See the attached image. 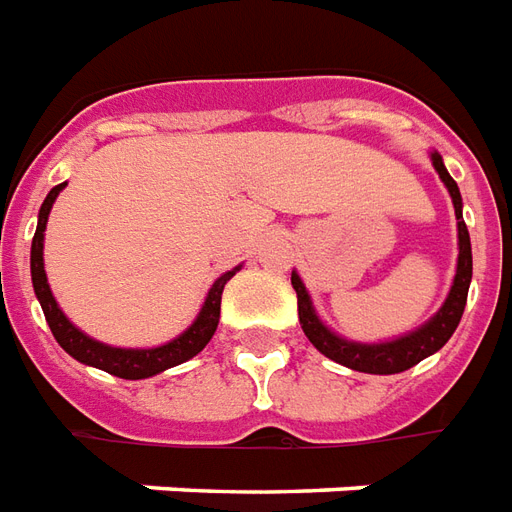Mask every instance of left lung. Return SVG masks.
Listing matches in <instances>:
<instances>
[{"instance_id":"left-lung-1","label":"left lung","mask_w":512,"mask_h":512,"mask_svg":"<svg viewBox=\"0 0 512 512\" xmlns=\"http://www.w3.org/2000/svg\"><path fill=\"white\" fill-rule=\"evenodd\" d=\"M431 163H434L436 174L445 182L447 193L453 199L455 210V223H458V264H455V278L450 292H447L442 308L428 319L425 324H420L417 330L406 335H398V338H390V341L379 343H363V341H349L343 335L333 333L327 324L319 319V313L313 308V300L305 283L297 272H292V286L297 292V316H300L302 333L308 335V341L335 363L346 365L352 371H360V374H401L406 368H412L425 357H431L434 352H439L450 335L455 333V327L464 316L466 294H469V283H472V242H469V231H466L464 223V201H461V190L455 185V179L447 174L445 160L439 152H431Z\"/></svg>"}]
</instances>
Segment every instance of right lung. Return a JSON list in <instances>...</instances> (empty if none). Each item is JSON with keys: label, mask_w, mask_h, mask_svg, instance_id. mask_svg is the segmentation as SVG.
<instances>
[{"label": "right lung", "mask_w": 512, "mask_h": 512, "mask_svg": "<svg viewBox=\"0 0 512 512\" xmlns=\"http://www.w3.org/2000/svg\"><path fill=\"white\" fill-rule=\"evenodd\" d=\"M65 185L67 182H62L57 188L48 190L46 201H43V207L37 212V229L35 237H32V286H35V297L40 300V308L46 313V322L59 346L70 357H76L78 363L100 368V371L119 376V379H149V376L169 371L174 365L188 363L190 357H196L210 343V338L218 330L220 294H223V286L240 272L242 264L234 267V270L223 272L218 281L212 283L193 324L185 327L177 338L160 343V346H149V349H122V346H108L103 341H95L92 335L78 330L76 324L67 319L65 311L59 308V302L54 300L51 286H48L46 267H43V240H46L48 215H51V207H54V201H57Z\"/></svg>", "instance_id": "obj_1"}]
</instances>
